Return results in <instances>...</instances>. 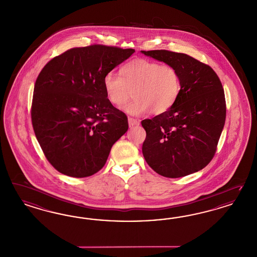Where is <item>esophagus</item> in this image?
<instances>
[{
    "label": "esophagus",
    "mask_w": 257,
    "mask_h": 257,
    "mask_svg": "<svg viewBox=\"0 0 257 257\" xmlns=\"http://www.w3.org/2000/svg\"><path fill=\"white\" fill-rule=\"evenodd\" d=\"M127 121H128V125L130 126H134V125H138V124H140L139 120L134 119V118H132V117H128Z\"/></svg>",
    "instance_id": "1"
}]
</instances>
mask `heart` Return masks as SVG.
<instances>
[{"label":"heart","instance_id":"heart-1","mask_svg":"<svg viewBox=\"0 0 257 257\" xmlns=\"http://www.w3.org/2000/svg\"><path fill=\"white\" fill-rule=\"evenodd\" d=\"M102 86L108 102L115 107L123 106L134 90L135 99L123 108L128 114L142 115L150 111L162 114L174 105L181 90V79L172 65L136 58L122 67L121 76L107 73Z\"/></svg>","mask_w":257,"mask_h":257}]
</instances>
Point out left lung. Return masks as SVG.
Returning a JSON list of instances; mask_svg holds the SVG:
<instances>
[{"instance_id": "8db88e82", "label": "left lung", "mask_w": 257, "mask_h": 257, "mask_svg": "<svg viewBox=\"0 0 257 257\" xmlns=\"http://www.w3.org/2000/svg\"><path fill=\"white\" fill-rule=\"evenodd\" d=\"M142 54L176 68L181 90L174 105L142 121L143 155L156 173L181 178L198 172L214 157L226 118L222 84L215 71L186 54L167 50Z\"/></svg>"}]
</instances>
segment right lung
Instances as JSON below:
<instances>
[{"instance_id":"obj_1","label":"right lung","mask_w":257,"mask_h":257,"mask_svg":"<svg viewBox=\"0 0 257 257\" xmlns=\"http://www.w3.org/2000/svg\"><path fill=\"white\" fill-rule=\"evenodd\" d=\"M134 52L95 44L68 50L43 67L31 118L42 151L58 172L74 178L95 174L126 133L127 118L108 102L102 80Z\"/></svg>"}]
</instances>
